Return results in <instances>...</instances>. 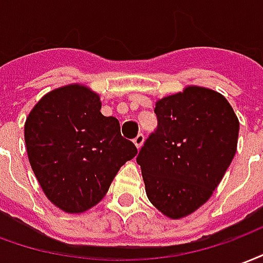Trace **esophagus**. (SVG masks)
I'll use <instances>...</instances> for the list:
<instances>
[{"label": "esophagus", "mask_w": 263, "mask_h": 263, "mask_svg": "<svg viewBox=\"0 0 263 263\" xmlns=\"http://www.w3.org/2000/svg\"><path fill=\"white\" fill-rule=\"evenodd\" d=\"M143 142H145V137H143V134H139L135 139H134V143H135V146L138 149H141L142 145H143Z\"/></svg>", "instance_id": "obj_1"}]
</instances>
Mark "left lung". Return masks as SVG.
Segmentation results:
<instances>
[{
	"label": "left lung",
	"instance_id": "left-lung-1",
	"mask_svg": "<svg viewBox=\"0 0 263 263\" xmlns=\"http://www.w3.org/2000/svg\"><path fill=\"white\" fill-rule=\"evenodd\" d=\"M156 131L139 151L146 195L170 219L212 196L237 151L240 122L220 93L190 86L156 103Z\"/></svg>",
	"mask_w": 263,
	"mask_h": 263
}]
</instances>
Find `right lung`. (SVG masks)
<instances>
[{"instance_id":"add662e5","label":"right lung","mask_w":263,"mask_h":263,"mask_svg":"<svg viewBox=\"0 0 263 263\" xmlns=\"http://www.w3.org/2000/svg\"><path fill=\"white\" fill-rule=\"evenodd\" d=\"M100 108L96 93L69 85L47 93L25 124L33 173L48 199L68 213L102 201L121 166L138 153L116 117Z\"/></svg>"}]
</instances>
